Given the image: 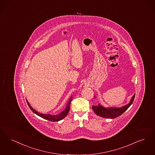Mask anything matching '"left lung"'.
<instances>
[{
	"mask_svg": "<svg viewBox=\"0 0 155 155\" xmlns=\"http://www.w3.org/2000/svg\"><path fill=\"white\" fill-rule=\"evenodd\" d=\"M134 98L135 94L133 96L129 104L121 108H105L102 107L100 105H98V106H93L92 109L98 116L107 119H114L119 117L127 110V109L133 104Z\"/></svg>",
	"mask_w": 155,
	"mask_h": 155,
	"instance_id": "left-lung-1",
	"label": "left lung"
}]
</instances>
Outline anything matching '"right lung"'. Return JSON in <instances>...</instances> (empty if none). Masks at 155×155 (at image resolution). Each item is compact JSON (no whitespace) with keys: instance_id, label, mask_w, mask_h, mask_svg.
<instances>
[{"instance_id":"obj_1","label":"right lung","mask_w":155,"mask_h":155,"mask_svg":"<svg viewBox=\"0 0 155 155\" xmlns=\"http://www.w3.org/2000/svg\"><path fill=\"white\" fill-rule=\"evenodd\" d=\"M72 101V99L71 98L70 100L68 101V104L67 107L65 108V109L62 111L60 114H57V115H52V114H42L38 112H37L36 110H35L34 109L32 108L30 105V104H29V102L27 101V104L29 106V108L31 109V110L35 113V114L38 115L39 116H40L41 117L46 119L47 120L51 121H60L61 120H62V119H64L65 117H66V116L67 115L69 111V109H70V104H71V102Z\"/></svg>"}]
</instances>
